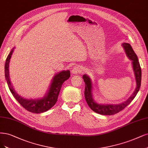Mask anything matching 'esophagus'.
Instances as JSON below:
<instances>
[{
	"label": "esophagus",
	"mask_w": 148,
	"mask_h": 148,
	"mask_svg": "<svg viewBox=\"0 0 148 148\" xmlns=\"http://www.w3.org/2000/svg\"><path fill=\"white\" fill-rule=\"evenodd\" d=\"M81 72H82V68H81V67L79 65L74 66L72 71H71V72H72V74H76L78 73H80Z\"/></svg>",
	"instance_id": "obj_1"
}]
</instances>
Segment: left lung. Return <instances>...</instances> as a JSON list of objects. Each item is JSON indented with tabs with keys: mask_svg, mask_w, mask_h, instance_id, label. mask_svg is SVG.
Here are the masks:
<instances>
[{
	"mask_svg": "<svg viewBox=\"0 0 148 148\" xmlns=\"http://www.w3.org/2000/svg\"><path fill=\"white\" fill-rule=\"evenodd\" d=\"M122 47H123L127 58L132 60V68L134 72L136 81V88L134 92L130 96V97L124 102L119 104H108V103H99L95 101L93 97V83L92 79L87 75H83V78L85 83L84 96L88 105L92 110L97 113L102 115H113L119 113V111L124 109L129 105L131 101L135 97L137 93L140 90L141 81V70L140 62L136 54L132 49L129 43H123Z\"/></svg>",
	"mask_w": 148,
	"mask_h": 148,
	"instance_id": "left-lung-1",
	"label": "left lung"
}]
</instances>
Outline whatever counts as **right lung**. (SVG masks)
<instances>
[{
	"mask_svg": "<svg viewBox=\"0 0 148 148\" xmlns=\"http://www.w3.org/2000/svg\"><path fill=\"white\" fill-rule=\"evenodd\" d=\"M13 48L10 52L7 58L5 64V76L8 84L10 90L11 91L14 97L23 107L27 111L34 113H42L49 110L56 104L58 100V95L65 81L67 80L70 76V70H62L55 74L49 85L48 90L42 98L35 99H28L24 98L19 95L15 90L10 79L9 76V63L12 54L14 51Z\"/></svg>",
	"mask_w": 148,
	"mask_h": 148,
	"instance_id": "1",
	"label": "right lung"
}]
</instances>
